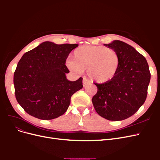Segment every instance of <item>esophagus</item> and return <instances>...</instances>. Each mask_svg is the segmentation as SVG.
<instances>
[{"instance_id": "1", "label": "esophagus", "mask_w": 160, "mask_h": 160, "mask_svg": "<svg viewBox=\"0 0 160 160\" xmlns=\"http://www.w3.org/2000/svg\"><path fill=\"white\" fill-rule=\"evenodd\" d=\"M90 83V82L89 80H88L87 79H83V87H86L87 85H88Z\"/></svg>"}]
</instances>
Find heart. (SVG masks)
Here are the masks:
<instances>
[{"label": "heart", "instance_id": "heart-1", "mask_svg": "<svg viewBox=\"0 0 160 160\" xmlns=\"http://www.w3.org/2000/svg\"><path fill=\"white\" fill-rule=\"evenodd\" d=\"M66 65L76 73L88 69L91 80L104 83L112 80L117 74L120 58L118 53L111 48L85 45L74 51L72 59H67Z\"/></svg>", "mask_w": 160, "mask_h": 160}]
</instances>
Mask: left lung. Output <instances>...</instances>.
Returning a JSON list of instances; mask_svg holds the SVG:
<instances>
[{
  "mask_svg": "<svg viewBox=\"0 0 160 160\" xmlns=\"http://www.w3.org/2000/svg\"><path fill=\"white\" fill-rule=\"evenodd\" d=\"M104 45L118 53L120 66L112 80L94 83L98 92L92 103L102 118L122 121L133 115L144 103L151 74L146 58L133 47L118 40Z\"/></svg>",
  "mask_w": 160,
  "mask_h": 160,
  "instance_id": "8db88e82",
  "label": "left lung"
}]
</instances>
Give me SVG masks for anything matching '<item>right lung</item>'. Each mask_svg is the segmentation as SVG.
I'll return each mask as SVG.
<instances>
[{"label": "right lung", "mask_w": 160, "mask_h": 160, "mask_svg": "<svg viewBox=\"0 0 160 160\" xmlns=\"http://www.w3.org/2000/svg\"><path fill=\"white\" fill-rule=\"evenodd\" d=\"M77 44L57 45L45 41L25 52L14 73L17 101L36 118L49 120L63 115L71 98L83 88V78L67 79V58Z\"/></svg>", "instance_id": "add662e5"}]
</instances>
